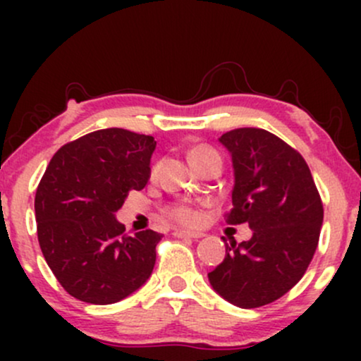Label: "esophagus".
Listing matches in <instances>:
<instances>
[{"mask_svg": "<svg viewBox=\"0 0 361 361\" xmlns=\"http://www.w3.org/2000/svg\"><path fill=\"white\" fill-rule=\"evenodd\" d=\"M173 235H175V238H190V239H200V238H204V234L202 233H190V231H180V229H176L175 233H173Z\"/></svg>", "mask_w": 361, "mask_h": 361, "instance_id": "1", "label": "esophagus"}]
</instances>
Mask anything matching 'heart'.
<instances>
[{
	"label": "heart",
	"mask_w": 361,
	"mask_h": 361,
	"mask_svg": "<svg viewBox=\"0 0 361 361\" xmlns=\"http://www.w3.org/2000/svg\"><path fill=\"white\" fill-rule=\"evenodd\" d=\"M209 156H219V154L214 151L212 147L204 146V144H200V146H195V147H192V151H190V161H192L193 164H197L198 161L204 159V157H209ZM156 173H157V164H154V166L151 168V176H156ZM166 217H169L171 221H175L176 224H181V226H186V227L198 226V222H200V214H198V210L193 209L192 205H186V204L169 205L166 209Z\"/></svg>",
	"instance_id": "heart-1"
}]
</instances>
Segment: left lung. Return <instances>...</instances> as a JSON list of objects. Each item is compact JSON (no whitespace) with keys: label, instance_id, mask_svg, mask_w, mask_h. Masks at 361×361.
<instances>
[{"label":"left lung","instance_id":"obj_1","mask_svg":"<svg viewBox=\"0 0 361 361\" xmlns=\"http://www.w3.org/2000/svg\"><path fill=\"white\" fill-rule=\"evenodd\" d=\"M219 140L234 166L226 222H247L252 238L226 244V258L209 280L231 304L261 307L295 287L309 268L324 217L321 195L300 152L271 132L243 127Z\"/></svg>","mask_w":361,"mask_h":361}]
</instances>
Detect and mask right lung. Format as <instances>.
<instances>
[{
	"instance_id": "add662e5",
	"label": "right lung",
	"mask_w": 361,
	"mask_h": 361,
	"mask_svg": "<svg viewBox=\"0 0 361 361\" xmlns=\"http://www.w3.org/2000/svg\"><path fill=\"white\" fill-rule=\"evenodd\" d=\"M152 135L102 128L64 144L35 193L37 238L54 276L74 299L106 305L146 283L159 233L126 234L115 219L151 175Z\"/></svg>"
}]
</instances>
